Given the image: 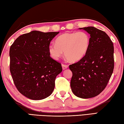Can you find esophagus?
I'll use <instances>...</instances> for the list:
<instances>
[{
    "mask_svg": "<svg viewBox=\"0 0 124 124\" xmlns=\"http://www.w3.org/2000/svg\"><path fill=\"white\" fill-rule=\"evenodd\" d=\"M62 69L63 70H65L68 68V65H65V64H62Z\"/></svg>",
    "mask_w": 124,
    "mask_h": 124,
    "instance_id": "34e87169",
    "label": "esophagus"
}]
</instances>
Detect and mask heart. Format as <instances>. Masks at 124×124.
<instances>
[{
	"label": "heart",
	"instance_id": "heart-1",
	"mask_svg": "<svg viewBox=\"0 0 124 124\" xmlns=\"http://www.w3.org/2000/svg\"><path fill=\"white\" fill-rule=\"evenodd\" d=\"M91 38L85 32L65 33L58 37L55 44L48 46V52L55 60L62 56L63 52L70 62H76L81 60L87 53Z\"/></svg>",
	"mask_w": 124,
	"mask_h": 124
}]
</instances>
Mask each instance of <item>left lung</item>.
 Listing matches in <instances>:
<instances>
[{
	"mask_svg": "<svg viewBox=\"0 0 124 124\" xmlns=\"http://www.w3.org/2000/svg\"><path fill=\"white\" fill-rule=\"evenodd\" d=\"M79 29L90 35L89 49L79 61L69 65L72 72L70 81L76 96L89 99L98 95L104 90L114 68V48L107 34L94 27Z\"/></svg>",
	"mask_w": 124,
	"mask_h": 124,
	"instance_id": "obj_1",
	"label": "left lung"
}]
</instances>
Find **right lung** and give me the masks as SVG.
<instances>
[{
  "label": "right lung",
  "mask_w": 124,
  "mask_h": 124,
  "mask_svg": "<svg viewBox=\"0 0 124 124\" xmlns=\"http://www.w3.org/2000/svg\"><path fill=\"white\" fill-rule=\"evenodd\" d=\"M59 32L32 31L16 39L10 47V71L17 90L31 100L51 95L61 64L50 56L48 46Z\"/></svg>",
  "instance_id": "obj_1"
}]
</instances>
